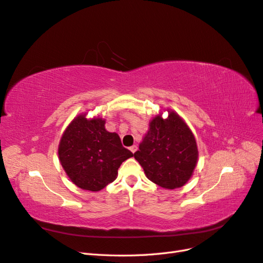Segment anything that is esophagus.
<instances>
[{"label": "esophagus", "instance_id": "34e87169", "mask_svg": "<svg viewBox=\"0 0 263 263\" xmlns=\"http://www.w3.org/2000/svg\"><path fill=\"white\" fill-rule=\"evenodd\" d=\"M129 150L132 151L133 154H134V153H136V150H137V146H136V145H133L132 147H129Z\"/></svg>", "mask_w": 263, "mask_h": 263}]
</instances>
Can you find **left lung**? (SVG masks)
Listing matches in <instances>:
<instances>
[{
	"instance_id": "obj_1",
	"label": "left lung",
	"mask_w": 263,
	"mask_h": 263,
	"mask_svg": "<svg viewBox=\"0 0 263 263\" xmlns=\"http://www.w3.org/2000/svg\"><path fill=\"white\" fill-rule=\"evenodd\" d=\"M149 122V129L134 157L146 177L165 190L183 186L193 176L198 159L194 134L177 112L168 108Z\"/></svg>"
}]
</instances>
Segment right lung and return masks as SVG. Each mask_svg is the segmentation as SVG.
Returning a JSON list of instances; mask_svg holds the SVG:
<instances>
[{"label": "right lung", "mask_w": 263, "mask_h": 263, "mask_svg": "<svg viewBox=\"0 0 263 263\" xmlns=\"http://www.w3.org/2000/svg\"><path fill=\"white\" fill-rule=\"evenodd\" d=\"M118 134L105 129V119L77 115L63 132L58 158L71 182L82 190L99 192L117 178L121 164L133 157Z\"/></svg>", "instance_id": "obj_1"}]
</instances>
